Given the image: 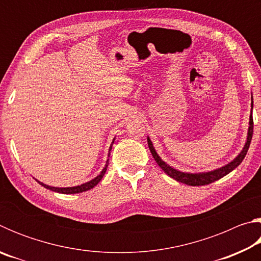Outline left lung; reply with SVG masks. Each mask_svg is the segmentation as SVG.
<instances>
[{"label":"left lung","mask_w":261,"mask_h":261,"mask_svg":"<svg viewBox=\"0 0 261 261\" xmlns=\"http://www.w3.org/2000/svg\"><path fill=\"white\" fill-rule=\"evenodd\" d=\"M252 107H253V101H252ZM252 135H253V117H252V110H251L250 126H249V132H247V140L245 143L244 148H243V151L240 153V155H238L236 159H233V160L230 163H228V165H226L224 167H221V168H219V169L213 170V171H208V173H199V174L182 173V171H178V170L174 169V168L168 166L166 162H163L161 160L160 156H159L156 154L155 149H154L152 141L149 140V138H147V144H148L149 151H151L152 155L154 158V160L156 161L158 165L160 166L161 169L165 171V173L168 176H170L171 178L176 179L177 182L184 183L187 185H191V187H199V185L211 184V183L215 182V180L222 178L223 176L228 175L229 173H230V171L235 169L236 167L240 166L241 162L243 161V159H244L245 155H246L247 149H249V147H250L251 139H252Z\"/></svg>","instance_id":"8db88e82"}]
</instances>
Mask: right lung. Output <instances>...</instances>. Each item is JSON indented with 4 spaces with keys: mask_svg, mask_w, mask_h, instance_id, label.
<instances>
[{
    "mask_svg": "<svg viewBox=\"0 0 261 261\" xmlns=\"http://www.w3.org/2000/svg\"><path fill=\"white\" fill-rule=\"evenodd\" d=\"M113 144H114V141L112 143V145H113ZM112 145H110L109 152H110V149H112ZM109 155H110V153H109ZM108 161H109V159L107 160V163H106V167L103 168L102 171H101L100 175L96 176V177H95L94 179L90 180V182H87V183H85V184H82V185H78V187H73V188H54V187H49V185H46V184H43V183H41V182H39V180H38V183L41 184L43 188L51 190V191H55V192H59V193H64V194H71V193H79V192L87 191V190L94 188L95 185L98 184L101 179H102L103 175H105V173H106V170H107Z\"/></svg>",
    "mask_w": 261,
    "mask_h": 261,
    "instance_id": "right-lung-1",
    "label": "right lung"
}]
</instances>
